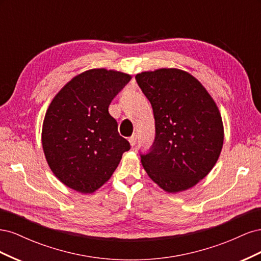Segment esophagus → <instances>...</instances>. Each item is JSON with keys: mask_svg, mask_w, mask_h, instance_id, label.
Listing matches in <instances>:
<instances>
[{"mask_svg": "<svg viewBox=\"0 0 261 261\" xmlns=\"http://www.w3.org/2000/svg\"><path fill=\"white\" fill-rule=\"evenodd\" d=\"M128 140H129V144L132 145V147L135 146L136 143H137V135H136V134H134L133 136H130Z\"/></svg>", "mask_w": 261, "mask_h": 261, "instance_id": "esophagus-1", "label": "esophagus"}]
</instances>
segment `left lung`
I'll return each instance as SVG.
<instances>
[{"mask_svg":"<svg viewBox=\"0 0 261 261\" xmlns=\"http://www.w3.org/2000/svg\"><path fill=\"white\" fill-rule=\"evenodd\" d=\"M135 80L152 107L155 135L141 163L169 193L185 191L206 176L220 155L223 125L218 107L191 74L162 68Z\"/></svg>","mask_w":261,"mask_h":261,"instance_id":"1","label":"left lung"}]
</instances>
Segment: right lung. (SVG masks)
Returning <instances> with one entry per match:
<instances>
[{
	"label": "right lung",
	"instance_id": "obj_1",
	"mask_svg": "<svg viewBox=\"0 0 261 261\" xmlns=\"http://www.w3.org/2000/svg\"><path fill=\"white\" fill-rule=\"evenodd\" d=\"M130 76L105 68L74 77L55 96L45 113L42 147L62 183L92 193L111 177L130 145L120 136L109 106Z\"/></svg>",
	"mask_w": 261,
	"mask_h": 261
}]
</instances>
